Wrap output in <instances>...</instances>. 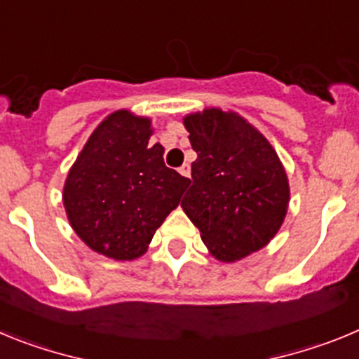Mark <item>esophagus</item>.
Instances as JSON below:
<instances>
[{
    "label": "esophagus",
    "instance_id": "34e87169",
    "mask_svg": "<svg viewBox=\"0 0 359 359\" xmlns=\"http://www.w3.org/2000/svg\"><path fill=\"white\" fill-rule=\"evenodd\" d=\"M179 173L182 177H189V173H191V168H189V164H182V166L179 168Z\"/></svg>",
    "mask_w": 359,
    "mask_h": 359
}]
</instances>
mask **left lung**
<instances>
[{"instance_id":"1","label":"left lung","mask_w":359,"mask_h":359,"mask_svg":"<svg viewBox=\"0 0 359 359\" xmlns=\"http://www.w3.org/2000/svg\"><path fill=\"white\" fill-rule=\"evenodd\" d=\"M182 121L196 161L180 208L209 254L234 263L266 247L290 203L288 175L270 141L234 111L203 109Z\"/></svg>"}]
</instances>
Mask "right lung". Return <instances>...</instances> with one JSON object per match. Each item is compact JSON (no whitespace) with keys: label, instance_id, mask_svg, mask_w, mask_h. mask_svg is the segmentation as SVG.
Instances as JSON below:
<instances>
[{"label":"right lung","instance_id":"obj_1","mask_svg":"<svg viewBox=\"0 0 359 359\" xmlns=\"http://www.w3.org/2000/svg\"><path fill=\"white\" fill-rule=\"evenodd\" d=\"M151 119L127 109L93 130L64 182L67 219L80 240L116 261L137 259L189 179L166 168L163 144H148Z\"/></svg>","mask_w":359,"mask_h":359}]
</instances>
